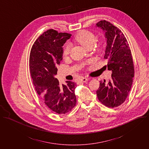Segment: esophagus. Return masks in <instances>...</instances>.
I'll use <instances>...</instances> for the list:
<instances>
[{
	"label": "esophagus",
	"instance_id": "obj_1",
	"mask_svg": "<svg viewBox=\"0 0 149 149\" xmlns=\"http://www.w3.org/2000/svg\"><path fill=\"white\" fill-rule=\"evenodd\" d=\"M88 80H89V79L87 78H81V79H79V82H81V83H84V82H87Z\"/></svg>",
	"mask_w": 149,
	"mask_h": 149
}]
</instances>
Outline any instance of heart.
I'll list each match as a JSON object with an SVG mask.
<instances>
[{
	"mask_svg": "<svg viewBox=\"0 0 149 149\" xmlns=\"http://www.w3.org/2000/svg\"><path fill=\"white\" fill-rule=\"evenodd\" d=\"M95 36L92 32L88 31V30H82L78 33L74 37V41L86 49H90L92 48L93 44L95 41ZM100 48H102V44L101 43L100 44ZM71 50L70 45L67 44L64 45L63 48V56L64 57H67Z\"/></svg>",
	"mask_w": 149,
	"mask_h": 149,
	"instance_id": "obj_1",
	"label": "heart"
}]
</instances>
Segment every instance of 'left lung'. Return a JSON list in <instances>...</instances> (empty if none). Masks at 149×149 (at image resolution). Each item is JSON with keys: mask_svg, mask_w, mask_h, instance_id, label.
<instances>
[{"mask_svg": "<svg viewBox=\"0 0 149 149\" xmlns=\"http://www.w3.org/2000/svg\"><path fill=\"white\" fill-rule=\"evenodd\" d=\"M105 33L107 46L104 58L112 78L101 81L97 90L99 101L109 108L117 107L127 98L134 77V67L128 43L121 31L111 23L101 21L96 24Z\"/></svg>", "mask_w": 149, "mask_h": 149, "instance_id": "obj_1", "label": "left lung"}]
</instances>
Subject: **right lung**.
<instances>
[{
    "label": "right lung",
    "mask_w": 149,
    "mask_h": 149,
    "mask_svg": "<svg viewBox=\"0 0 149 149\" xmlns=\"http://www.w3.org/2000/svg\"><path fill=\"white\" fill-rule=\"evenodd\" d=\"M71 36L67 33L49 29L34 42L30 51V74L37 94L45 104L58 114L71 111L77 103L76 84L67 81L60 85L55 77L63 59L64 44Z\"/></svg>",
    "instance_id": "1"
}]
</instances>
